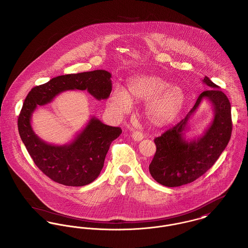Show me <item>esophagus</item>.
<instances>
[{"mask_svg": "<svg viewBox=\"0 0 248 248\" xmlns=\"http://www.w3.org/2000/svg\"><path fill=\"white\" fill-rule=\"evenodd\" d=\"M132 139L135 140V141H140L141 140H143L144 136L142 133L139 131H133L132 132Z\"/></svg>", "mask_w": 248, "mask_h": 248, "instance_id": "1", "label": "esophagus"}]
</instances>
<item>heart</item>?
<instances>
[{
	"instance_id": "heart-1",
	"label": "heart",
	"mask_w": 248,
	"mask_h": 248,
	"mask_svg": "<svg viewBox=\"0 0 248 248\" xmlns=\"http://www.w3.org/2000/svg\"><path fill=\"white\" fill-rule=\"evenodd\" d=\"M146 103L145 115L155 126L171 124L182 111L186 94L182 88L155 75H140L129 80L128 90L117 87L110 98V107L118 115L126 113L133 101Z\"/></svg>"
}]
</instances>
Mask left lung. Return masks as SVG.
Here are the masks:
<instances>
[{"instance_id": "left-lung-1", "label": "left lung", "mask_w": 248, "mask_h": 248, "mask_svg": "<svg viewBox=\"0 0 248 248\" xmlns=\"http://www.w3.org/2000/svg\"><path fill=\"white\" fill-rule=\"evenodd\" d=\"M202 82L209 90L200 94L188 114L155 139L156 152L149 170L162 186H181L200 178L213 167L231 140L232 122L230 100L208 77L204 78ZM203 99L211 103L214 120L202 137L186 141L183 136L188 129L189 117Z\"/></svg>"}]
</instances>
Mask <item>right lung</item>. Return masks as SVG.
Masks as SVG:
<instances>
[{"label":"right lung","mask_w":248,"mask_h":248,"mask_svg":"<svg viewBox=\"0 0 248 248\" xmlns=\"http://www.w3.org/2000/svg\"><path fill=\"white\" fill-rule=\"evenodd\" d=\"M111 74L106 70L69 74L51 78L30 91L17 119L18 133L38 169L52 181L67 186H83L93 182L102 170L111 142L122 134L92 117L85 128L64 145L42 140L31 128V115L37 106L50 103L68 90H87L95 99H107L112 90Z\"/></svg>","instance_id":"obj_1"}]
</instances>
